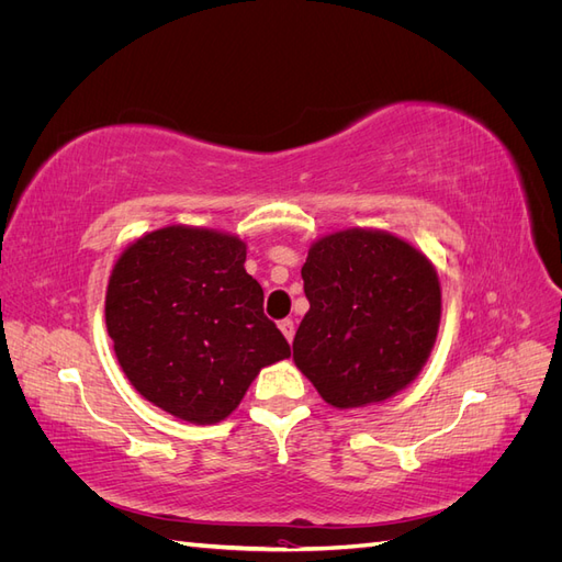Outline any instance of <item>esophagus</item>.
Here are the masks:
<instances>
[{
    "instance_id": "esophagus-1",
    "label": "esophagus",
    "mask_w": 562,
    "mask_h": 562,
    "mask_svg": "<svg viewBox=\"0 0 562 562\" xmlns=\"http://www.w3.org/2000/svg\"><path fill=\"white\" fill-rule=\"evenodd\" d=\"M279 328H281V333L285 335L288 342H291L293 335H295V323H293V318H283V321H279Z\"/></svg>"
}]
</instances>
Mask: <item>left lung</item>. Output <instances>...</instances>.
Returning a JSON list of instances; mask_svg holds the SVG:
<instances>
[{
    "instance_id": "1",
    "label": "left lung",
    "mask_w": 562,
    "mask_h": 562,
    "mask_svg": "<svg viewBox=\"0 0 562 562\" xmlns=\"http://www.w3.org/2000/svg\"><path fill=\"white\" fill-rule=\"evenodd\" d=\"M304 314L295 366L335 407L378 403L427 363L440 323V285L419 250L386 232L323 236L302 267Z\"/></svg>"
}]
</instances>
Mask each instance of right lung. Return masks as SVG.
<instances>
[{
  "label": "right lung",
  "instance_id": "1",
  "mask_svg": "<svg viewBox=\"0 0 562 562\" xmlns=\"http://www.w3.org/2000/svg\"><path fill=\"white\" fill-rule=\"evenodd\" d=\"M244 262L236 236L178 225L143 236L112 269L105 323L119 366L184 422L225 419L260 368L291 356Z\"/></svg>",
  "mask_w": 562,
  "mask_h": 562
}]
</instances>
